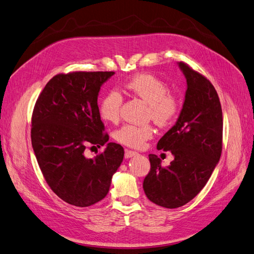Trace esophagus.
<instances>
[{"label":"esophagus","mask_w":254,"mask_h":254,"mask_svg":"<svg viewBox=\"0 0 254 254\" xmlns=\"http://www.w3.org/2000/svg\"><path fill=\"white\" fill-rule=\"evenodd\" d=\"M138 152L136 151H133V150H126V153H125V157L126 159H129V158H133L135 156H137Z\"/></svg>","instance_id":"34e87169"}]
</instances>
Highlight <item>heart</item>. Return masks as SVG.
Instances as JSON below:
<instances>
[{
  "label": "heart",
  "mask_w": 254,
  "mask_h": 254,
  "mask_svg": "<svg viewBox=\"0 0 254 254\" xmlns=\"http://www.w3.org/2000/svg\"><path fill=\"white\" fill-rule=\"evenodd\" d=\"M126 88L131 94L140 97L148 104V116L160 126L170 125L179 111V104L169 94L167 85L157 76L149 73H140L130 78ZM123 96L117 91H110L100 106L103 119L109 123H116L120 117ZM115 139L128 147L140 148L153 136L151 126L126 125L115 131Z\"/></svg>",
  "instance_id": "1"
}]
</instances>
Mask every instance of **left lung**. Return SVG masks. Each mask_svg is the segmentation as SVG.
<instances>
[{"label":"left lung","instance_id":"1","mask_svg":"<svg viewBox=\"0 0 254 254\" xmlns=\"http://www.w3.org/2000/svg\"><path fill=\"white\" fill-rule=\"evenodd\" d=\"M187 81L185 101L175 125L157 148L171 151L174 160L163 167L150 153V171L143 182L148 199L160 206H183L199 193L222 151L223 116L217 91L206 78L179 62Z\"/></svg>","mask_w":254,"mask_h":254}]
</instances>
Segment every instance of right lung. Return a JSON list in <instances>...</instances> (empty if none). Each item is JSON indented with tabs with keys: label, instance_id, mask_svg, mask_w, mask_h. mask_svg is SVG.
I'll use <instances>...</instances> for the list:
<instances>
[{
	"label": "right lung",
	"instance_id": "1",
	"mask_svg": "<svg viewBox=\"0 0 254 254\" xmlns=\"http://www.w3.org/2000/svg\"><path fill=\"white\" fill-rule=\"evenodd\" d=\"M114 73L55 75L33 111L31 140L40 170L53 192L75 206H90L104 199L124 160V147L114 142L107 143L104 152L94 158L84 156L88 145L100 147L109 140L97 96Z\"/></svg>",
	"mask_w": 254,
	"mask_h": 254
}]
</instances>
